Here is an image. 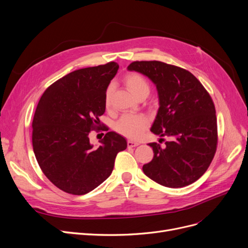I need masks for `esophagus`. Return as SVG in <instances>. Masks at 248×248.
<instances>
[{
    "instance_id": "esophagus-1",
    "label": "esophagus",
    "mask_w": 248,
    "mask_h": 248,
    "mask_svg": "<svg viewBox=\"0 0 248 248\" xmlns=\"http://www.w3.org/2000/svg\"><path fill=\"white\" fill-rule=\"evenodd\" d=\"M140 144L138 141H134V140H127V147L128 148H134V147H137V146H139Z\"/></svg>"
}]
</instances>
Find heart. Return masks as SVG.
<instances>
[{"mask_svg":"<svg viewBox=\"0 0 248 248\" xmlns=\"http://www.w3.org/2000/svg\"><path fill=\"white\" fill-rule=\"evenodd\" d=\"M124 84L126 88L131 91L135 97L150 93V85L148 81L139 73H129L124 78ZM110 94L111 87H108L106 93V103L107 106L110 103ZM149 125V121L144 115H133L127 114L124 115L122 119L117 122L115 128L121 135L137 140L144 134L145 129Z\"/></svg>","mask_w":248,"mask_h":248,"instance_id":"1","label":"heart"}]
</instances>
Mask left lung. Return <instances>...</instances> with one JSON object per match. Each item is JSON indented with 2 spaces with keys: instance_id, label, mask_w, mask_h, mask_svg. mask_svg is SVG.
<instances>
[{
  "instance_id": "obj_1",
  "label": "left lung",
  "mask_w": 248,
  "mask_h": 248,
  "mask_svg": "<svg viewBox=\"0 0 248 248\" xmlns=\"http://www.w3.org/2000/svg\"><path fill=\"white\" fill-rule=\"evenodd\" d=\"M127 70L147 76L157 87L159 109L151 132L171 138L165 148L157 142L149 144L154 158L142 166V171L169 188L194 183L207 171L217 148V120L211 96L191 72L174 65L135 61Z\"/></svg>"
}]
</instances>
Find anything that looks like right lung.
Masks as SVG:
<instances>
[{
	"instance_id": "obj_1",
	"label": "right lung",
	"mask_w": 248,
	"mask_h": 248,
	"mask_svg": "<svg viewBox=\"0 0 248 248\" xmlns=\"http://www.w3.org/2000/svg\"><path fill=\"white\" fill-rule=\"evenodd\" d=\"M119 64L109 62L78 69L51 84L41 96L32 123L36 160L60 190L84 195L111 174L119 152L126 149L121 135L108 132L94 148L89 133L99 128L106 93Z\"/></svg>"
}]
</instances>
